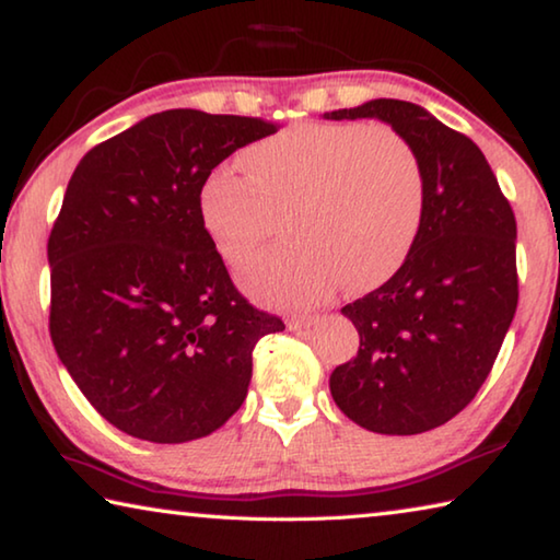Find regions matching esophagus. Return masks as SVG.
<instances>
[{
  "label": "esophagus",
  "mask_w": 560,
  "mask_h": 560,
  "mask_svg": "<svg viewBox=\"0 0 560 560\" xmlns=\"http://www.w3.org/2000/svg\"><path fill=\"white\" fill-rule=\"evenodd\" d=\"M318 324V316L316 314H299V316H291L289 318V328L291 330H306L311 326Z\"/></svg>",
  "instance_id": "esophagus-1"
}]
</instances>
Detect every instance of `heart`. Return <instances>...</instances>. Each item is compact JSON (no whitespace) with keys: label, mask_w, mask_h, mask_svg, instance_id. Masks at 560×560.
Returning <instances> with one entry per match:
<instances>
[{"label":"heart","mask_w":560,"mask_h":560,"mask_svg":"<svg viewBox=\"0 0 560 560\" xmlns=\"http://www.w3.org/2000/svg\"><path fill=\"white\" fill-rule=\"evenodd\" d=\"M222 163L200 187V217L230 267L257 252L271 210L291 205L289 244L242 271L252 299L303 308L340 283L373 289L410 257L424 217V167L417 150L385 126L296 122Z\"/></svg>","instance_id":"obj_1"}]
</instances>
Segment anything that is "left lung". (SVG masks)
<instances>
[{
	"instance_id": "1",
	"label": "left lung",
	"mask_w": 560,
	"mask_h": 560,
	"mask_svg": "<svg viewBox=\"0 0 560 560\" xmlns=\"http://www.w3.org/2000/svg\"><path fill=\"white\" fill-rule=\"evenodd\" d=\"M324 118L393 126L420 155L428 187L410 257L381 289L340 308L360 346L330 373V395L371 432L434 430L474 400L514 320V210L477 143L415 103L375 98Z\"/></svg>"
}]
</instances>
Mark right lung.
<instances>
[{
	"label": "right lung",
	"instance_id": "right-lung-1",
	"mask_svg": "<svg viewBox=\"0 0 560 560\" xmlns=\"http://www.w3.org/2000/svg\"><path fill=\"white\" fill-rule=\"evenodd\" d=\"M261 118L175 108L89 150L49 236V330L66 371L130 438L220 430L252 381V350L283 320L254 308L205 232L200 187Z\"/></svg>",
	"mask_w": 560,
	"mask_h": 560
}]
</instances>
